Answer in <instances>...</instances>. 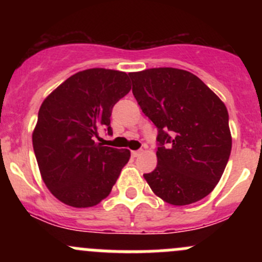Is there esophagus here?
I'll return each mask as SVG.
<instances>
[{"instance_id":"esophagus-1","label":"esophagus","mask_w":262,"mask_h":262,"mask_svg":"<svg viewBox=\"0 0 262 262\" xmlns=\"http://www.w3.org/2000/svg\"><path fill=\"white\" fill-rule=\"evenodd\" d=\"M141 153H142V150H132V156H133V157H138Z\"/></svg>"}]
</instances>
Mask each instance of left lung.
Here are the masks:
<instances>
[{"label": "left lung", "instance_id": "left-lung-1", "mask_svg": "<svg viewBox=\"0 0 262 262\" xmlns=\"http://www.w3.org/2000/svg\"><path fill=\"white\" fill-rule=\"evenodd\" d=\"M133 95L157 128V167L144 179L157 196L187 205L213 191L232 149L228 112L192 73L150 68L130 73Z\"/></svg>", "mask_w": 262, "mask_h": 262}]
</instances>
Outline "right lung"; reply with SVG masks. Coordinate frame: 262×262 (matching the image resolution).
<instances>
[{
    "mask_svg": "<svg viewBox=\"0 0 262 262\" xmlns=\"http://www.w3.org/2000/svg\"><path fill=\"white\" fill-rule=\"evenodd\" d=\"M125 72L91 68L71 76L39 109L33 147L41 178L64 204L89 208L112 191L130 158L128 149L100 143L113 134V107L130 91Z\"/></svg>",
    "mask_w": 262,
    "mask_h": 262,
    "instance_id": "obj_1",
    "label": "right lung"
}]
</instances>
